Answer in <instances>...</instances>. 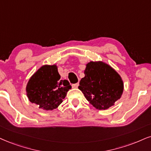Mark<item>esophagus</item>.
I'll return each instance as SVG.
<instances>
[{"label":"esophagus","instance_id":"1","mask_svg":"<svg viewBox=\"0 0 151 151\" xmlns=\"http://www.w3.org/2000/svg\"><path fill=\"white\" fill-rule=\"evenodd\" d=\"M79 85V83H76V84H73L72 85V87L73 88H77L78 87Z\"/></svg>","mask_w":151,"mask_h":151}]
</instances>
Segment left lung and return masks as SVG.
<instances>
[{"instance_id": "1", "label": "left lung", "mask_w": 151, "mask_h": 151, "mask_svg": "<svg viewBox=\"0 0 151 151\" xmlns=\"http://www.w3.org/2000/svg\"><path fill=\"white\" fill-rule=\"evenodd\" d=\"M84 73L78 89L95 109L106 110L121 98L123 81L109 64L102 61H91L86 64Z\"/></svg>"}]
</instances>
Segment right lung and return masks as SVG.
<instances>
[{
    "label": "right lung",
    "instance_id": "obj_1",
    "mask_svg": "<svg viewBox=\"0 0 151 151\" xmlns=\"http://www.w3.org/2000/svg\"><path fill=\"white\" fill-rule=\"evenodd\" d=\"M69 82L61 80L56 64H45L39 68L28 81L26 92L29 101L45 111H52L62 103Z\"/></svg>",
    "mask_w": 151,
    "mask_h": 151
}]
</instances>
